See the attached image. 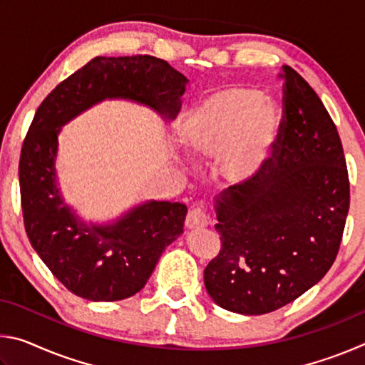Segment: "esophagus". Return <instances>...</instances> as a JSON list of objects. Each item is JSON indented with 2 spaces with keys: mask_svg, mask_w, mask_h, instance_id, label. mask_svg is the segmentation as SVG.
<instances>
[{
  "mask_svg": "<svg viewBox=\"0 0 365 365\" xmlns=\"http://www.w3.org/2000/svg\"><path fill=\"white\" fill-rule=\"evenodd\" d=\"M211 224V219H209L207 212L205 209H191V211L187 214V219H185V225L190 230H195V228H205Z\"/></svg>",
  "mask_w": 365,
  "mask_h": 365,
  "instance_id": "1",
  "label": "esophagus"
}]
</instances>
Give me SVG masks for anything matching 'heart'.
<instances>
[{
	"instance_id": "b5f03b06",
	"label": "heart",
	"mask_w": 365,
	"mask_h": 365,
	"mask_svg": "<svg viewBox=\"0 0 365 365\" xmlns=\"http://www.w3.org/2000/svg\"><path fill=\"white\" fill-rule=\"evenodd\" d=\"M280 127V109L262 91L227 86L212 91L180 122L187 150L202 159H220L230 185H243L267 165Z\"/></svg>"
}]
</instances>
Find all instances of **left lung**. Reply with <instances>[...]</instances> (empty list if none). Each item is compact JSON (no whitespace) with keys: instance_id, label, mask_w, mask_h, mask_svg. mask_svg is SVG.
I'll return each instance as SVG.
<instances>
[{"instance_id":"8db88e82","label":"left lung","mask_w":365,"mask_h":365,"mask_svg":"<svg viewBox=\"0 0 365 365\" xmlns=\"http://www.w3.org/2000/svg\"><path fill=\"white\" fill-rule=\"evenodd\" d=\"M283 117L262 178L215 200L222 248L205 269L211 298L261 316L299 298L335 262L349 211L341 140L324 103L283 66Z\"/></svg>"}]
</instances>
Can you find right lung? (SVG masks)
<instances>
[{"label":"right lung","instance_id":"add662e5","mask_svg":"<svg viewBox=\"0 0 365 365\" xmlns=\"http://www.w3.org/2000/svg\"><path fill=\"white\" fill-rule=\"evenodd\" d=\"M188 78L148 54L98 56L63 80L35 113L19 160L27 237L63 285L90 301H120L146 285L163 251L183 233L187 206L146 201L108 225H86L64 205L54 163L61 127L93 104L122 98L164 119L182 108Z\"/></svg>","mask_w":365,"mask_h":365}]
</instances>
